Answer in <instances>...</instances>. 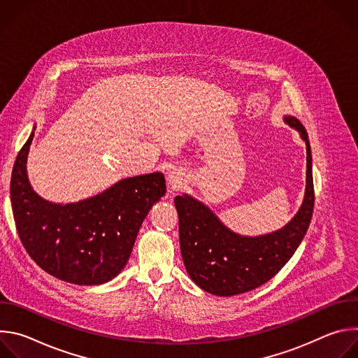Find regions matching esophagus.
<instances>
[{"label":"esophagus","mask_w":358,"mask_h":358,"mask_svg":"<svg viewBox=\"0 0 358 358\" xmlns=\"http://www.w3.org/2000/svg\"><path fill=\"white\" fill-rule=\"evenodd\" d=\"M167 180H169V185H170V189L171 191H178L180 188H181V185L184 184V173L182 171H180V170H173L170 174H169V177H167Z\"/></svg>","instance_id":"34e87169"}]
</instances>
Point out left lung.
I'll return each instance as SVG.
<instances>
[{
    "label": "left lung",
    "mask_w": 358,
    "mask_h": 358,
    "mask_svg": "<svg viewBox=\"0 0 358 358\" xmlns=\"http://www.w3.org/2000/svg\"><path fill=\"white\" fill-rule=\"evenodd\" d=\"M285 122L300 133L308 151L304 199L286 227L262 236H241L199 201L188 195L174 199L185 269L208 293L234 296L262 286L287 264L309 228L315 207L310 143L308 131L296 117L286 116Z\"/></svg>",
    "instance_id": "left-lung-1"
}]
</instances>
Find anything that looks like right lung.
<instances>
[{
	"label": "right lung",
	"instance_id": "right-lung-1",
	"mask_svg": "<svg viewBox=\"0 0 358 358\" xmlns=\"http://www.w3.org/2000/svg\"><path fill=\"white\" fill-rule=\"evenodd\" d=\"M34 133L20 150L11 176V206L20 239L35 264L76 285H101L126 266L152 203L166 194L162 173L124 178L76 203L42 199L27 177Z\"/></svg>",
	"mask_w": 358,
	"mask_h": 358
}]
</instances>
